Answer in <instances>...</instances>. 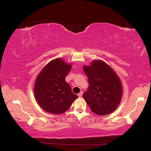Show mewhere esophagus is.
<instances>
[{
  "mask_svg": "<svg viewBox=\"0 0 151 151\" xmlns=\"http://www.w3.org/2000/svg\"><path fill=\"white\" fill-rule=\"evenodd\" d=\"M82 94H83V92H82V91H80V92L78 93V95L79 97H82Z\"/></svg>",
  "mask_w": 151,
  "mask_h": 151,
  "instance_id": "esophagus-1",
  "label": "esophagus"
}]
</instances>
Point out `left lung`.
Masks as SVG:
<instances>
[{
    "mask_svg": "<svg viewBox=\"0 0 151 151\" xmlns=\"http://www.w3.org/2000/svg\"><path fill=\"white\" fill-rule=\"evenodd\" d=\"M83 71L88 78L89 87L83 98L90 109L98 115L111 113L118 106L122 96V87L119 77L109 65L94 60Z\"/></svg>",
    "mask_w": 151,
    "mask_h": 151,
    "instance_id": "obj_1",
    "label": "left lung"
}]
</instances>
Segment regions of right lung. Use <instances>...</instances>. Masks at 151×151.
Listing matches in <instances>:
<instances>
[{"label": "right lung", "mask_w": 151, "mask_h": 151, "mask_svg": "<svg viewBox=\"0 0 151 151\" xmlns=\"http://www.w3.org/2000/svg\"><path fill=\"white\" fill-rule=\"evenodd\" d=\"M71 68V65L57 58L49 62L37 76L34 94L44 111L56 114L64 113L78 98L65 80Z\"/></svg>", "instance_id": "obj_1"}]
</instances>
